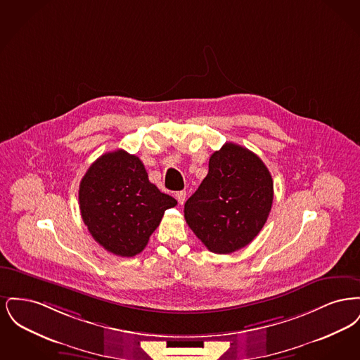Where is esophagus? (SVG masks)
<instances>
[{
  "label": "esophagus",
  "instance_id": "obj_1",
  "mask_svg": "<svg viewBox=\"0 0 360 360\" xmlns=\"http://www.w3.org/2000/svg\"><path fill=\"white\" fill-rule=\"evenodd\" d=\"M175 197H176V200H178V202L181 204V205H184L185 204V201H186V191L185 190H181V191H176V194H175Z\"/></svg>",
  "mask_w": 360,
  "mask_h": 360
}]
</instances>
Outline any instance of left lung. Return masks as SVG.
Masks as SVG:
<instances>
[{
    "label": "left lung",
    "instance_id": "obj_1",
    "mask_svg": "<svg viewBox=\"0 0 360 360\" xmlns=\"http://www.w3.org/2000/svg\"><path fill=\"white\" fill-rule=\"evenodd\" d=\"M274 198L271 174L252 151L225 143L209 159V172L185 204V220L214 254L250 244L267 221Z\"/></svg>",
    "mask_w": 360,
    "mask_h": 360
}]
</instances>
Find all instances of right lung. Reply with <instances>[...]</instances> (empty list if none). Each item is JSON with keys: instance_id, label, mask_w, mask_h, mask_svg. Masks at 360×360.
<instances>
[{"instance_id": "add662e5", "label": "right lung", "mask_w": 360, "mask_h": 360, "mask_svg": "<svg viewBox=\"0 0 360 360\" xmlns=\"http://www.w3.org/2000/svg\"><path fill=\"white\" fill-rule=\"evenodd\" d=\"M175 198L150 182L143 162L124 150L101 155L79 184L81 216L90 235L117 257L140 254Z\"/></svg>"}]
</instances>
